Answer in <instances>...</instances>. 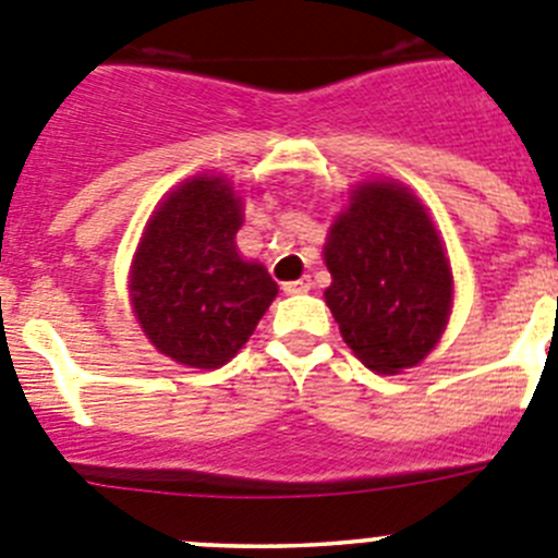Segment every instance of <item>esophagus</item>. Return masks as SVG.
Returning a JSON list of instances; mask_svg holds the SVG:
<instances>
[{
    "mask_svg": "<svg viewBox=\"0 0 558 558\" xmlns=\"http://www.w3.org/2000/svg\"><path fill=\"white\" fill-rule=\"evenodd\" d=\"M312 288V279L310 276H304V279H295V282H284L282 290L288 295H299V293H306V290Z\"/></svg>",
    "mask_w": 558,
    "mask_h": 558,
    "instance_id": "obj_1",
    "label": "esophagus"
}]
</instances>
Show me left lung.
<instances>
[{"mask_svg": "<svg viewBox=\"0 0 558 558\" xmlns=\"http://www.w3.org/2000/svg\"><path fill=\"white\" fill-rule=\"evenodd\" d=\"M326 304L359 362L378 375L416 367L452 312V268L424 205L400 183L355 185L323 246Z\"/></svg>", "mask_w": 558, "mask_h": 558, "instance_id": "left-lung-1", "label": "left lung"}]
</instances>
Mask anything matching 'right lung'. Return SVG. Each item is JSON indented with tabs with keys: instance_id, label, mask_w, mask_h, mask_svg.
Masks as SVG:
<instances>
[{
	"instance_id": "obj_1",
	"label": "right lung",
	"mask_w": 558,
	"mask_h": 558,
	"mask_svg": "<svg viewBox=\"0 0 558 558\" xmlns=\"http://www.w3.org/2000/svg\"><path fill=\"white\" fill-rule=\"evenodd\" d=\"M241 196L225 178L185 180L158 205L131 265L142 331L178 364L225 367L246 344L279 288L238 254Z\"/></svg>"
}]
</instances>
